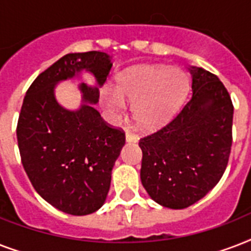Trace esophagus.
<instances>
[{"label":"esophagus","instance_id":"obj_1","mask_svg":"<svg viewBox=\"0 0 251 251\" xmlns=\"http://www.w3.org/2000/svg\"><path fill=\"white\" fill-rule=\"evenodd\" d=\"M125 139H126V142H127V143H135V142H138L137 135H135V134H133V133H129V131L126 133Z\"/></svg>","mask_w":251,"mask_h":251}]
</instances>
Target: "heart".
<instances>
[{
	"label": "heart",
	"instance_id": "heart-1",
	"mask_svg": "<svg viewBox=\"0 0 251 251\" xmlns=\"http://www.w3.org/2000/svg\"><path fill=\"white\" fill-rule=\"evenodd\" d=\"M189 90L186 74L179 69L139 66L116 78L114 90L102 91L101 99L112 117L124 113L125 102H133L134 120L143 127L165 125L182 105Z\"/></svg>",
	"mask_w": 251,
	"mask_h": 251
}]
</instances>
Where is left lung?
<instances>
[{
  "label": "left lung",
  "mask_w": 251,
  "mask_h": 251,
  "mask_svg": "<svg viewBox=\"0 0 251 251\" xmlns=\"http://www.w3.org/2000/svg\"><path fill=\"white\" fill-rule=\"evenodd\" d=\"M191 96L167 126L139 141L141 181L160 206L182 210L202 199L224 175L233 104L218 76L189 66Z\"/></svg>",
  "instance_id": "obj_1"
}]
</instances>
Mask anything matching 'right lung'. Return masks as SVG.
<instances>
[{
	"instance_id": "right-lung-1",
	"label": "right lung",
	"mask_w": 251,
	"mask_h": 251,
	"mask_svg": "<svg viewBox=\"0 0 251 251\" xmlns=\"http://www.w3.org/2000/svg\"><path fill=\"white\" fill-rule=\"evenodd\" d=\"M112 65L108 53H69L33 80L23 100L17 127L22 164L41 198L65 214H92L105 203L125 145L124 133L95 109ZM83 72L95 86L78 85L80 108L68 110L56 100V84Z\"/></svg>"
}]
</instances>
